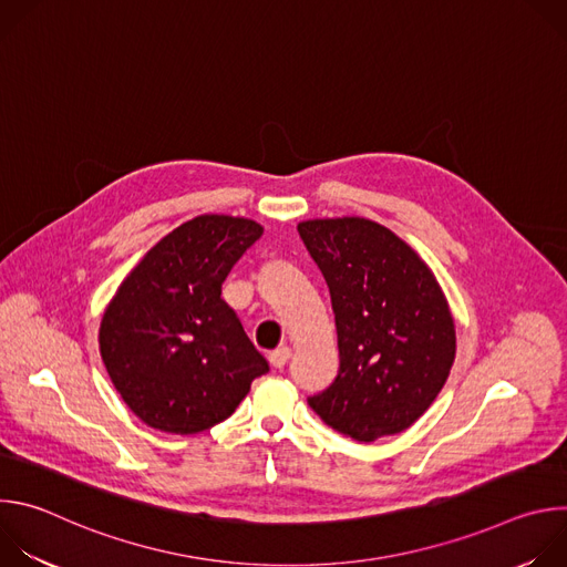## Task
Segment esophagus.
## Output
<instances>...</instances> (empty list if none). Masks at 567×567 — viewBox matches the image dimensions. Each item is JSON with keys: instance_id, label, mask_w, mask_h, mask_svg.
Listing matches in <instances>:
<instances>
[{"instance_id": "obj_1", "label": "esophagus", "mask_w": 567, "mask_h": 567, "mask_svg": "<svg viewBox=\"0 0 567 567\" xmlns=\"http://www.w3.org/2000/svg\"><path fill=\"white\" fill-rule=\"evenodd\" d=\"M289 359H291V348H289V346H282V348L274 350L271 357H269V361H271L276 368H285Z\"/></svg>"}]
</instances>
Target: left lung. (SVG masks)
Returning <instances> with one entry per match:
<instances>
[{"label": "left lung", "mask_w": 567, "mask_h": 567, "mask_svg": "<svg viewBox=\"0 0 567 567\" xmlns=\"http://www.w3.org/2000/svg\"><path fill=\"white\" fill-rule=\"evenodd\" d=\"M298 233L330 287L341 357L334 383L309 396V406L359 442L406 431L455 361V322L435 274L365 217L307 219Z\"/></svg>", "instance_id": "8db88e82"}]
</instances>
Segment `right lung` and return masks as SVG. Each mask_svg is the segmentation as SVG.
<instances>
[{
    "label": "right lung",
    "instance_id": "right-lung-1",
    "mask_svg": "<svg viewBox=\"0 0 567 567\" xmlns=\"http://www.w3.org/2000/svg\"><path fill=\"white\" fill-rule=\"evenodd\" d=\"M260 235L247 217H193L156 241L105 307L103 363L147 426L206 431L230 417L269 370L221 300V282Z\"/></svg>",
    "mask_w": 567,
    "mask_h": 567
}]
</instances>
